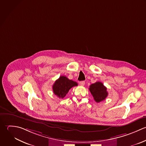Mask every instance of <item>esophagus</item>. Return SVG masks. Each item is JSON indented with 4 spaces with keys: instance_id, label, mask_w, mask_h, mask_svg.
Instances as JSON below:
<instances>
[{
    "instance_id": "1",
    "label": "esophagus",
    "mask_w": 146,
    "mask_h": 146,
    "mask_svg": "<svg viewBox=\"0 0 146 146\" xmlns=\"http://www.w3.org/2000/svg\"><path fill=\"white\" fill-rule=\"evenodd\" d=\"M85 81H84L80 82V85L81 86H84V85H85Z\"/></svg>"
}]
</instances>
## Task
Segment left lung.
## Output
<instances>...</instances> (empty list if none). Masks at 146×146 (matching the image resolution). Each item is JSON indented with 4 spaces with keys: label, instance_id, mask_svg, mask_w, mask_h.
<instances>
[{
    "label": "left lung",
    "instance_id": "obj_1",
    "mask_svg": "<svg viewBox=\"0 0 146 146\" xmlns=\"http://www.w3.org/2000/svg\"><path fill=\"white\" fill-rule=\"evenodd\" d=\"M89 90L97 103L105 100L108 96L107 88L101 82H96L89 86Z\"/></svg>",
    "mask_w": 146,
    "mask_h": 146
}]
</instances>
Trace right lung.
I'll use <instances>...</instances> for the list:
<instances>
[{"instance_id":"add662e5","label":"right lung","mask_w":146,"mask_h":146,"mask_svg":"<svg viewBox=\"0 0 146 146\" xmlns=\"http://www.w3.org/2000/svg\"><path fill=\"white\" fill-rule=\"evenodd\" d=\"M78 84L68 79L65 76H60L53 85L54 94L60 98H63L68 93L69 90L73 86H77Z\"/></svg>"}]
</instances>
